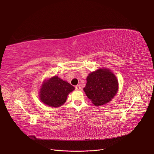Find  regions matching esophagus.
I'll return each instance as SVG.
<instances>
[{
    "label": "esophagus",
    "mask_w": 154,
    "mask_h": 154,
    "mask_svg": "<svg viewBox=\"0 0 154 154\" xmlns=\"http://www.w3.org/2000/svg\"><path fill=\"white\" fill-rule=\"evenodd\" d=\"M75 90H77V91H79V90H81V86H80V85H76V86H75Z\"/></svg>",
    "instance_id": "1"
}]
</instances>
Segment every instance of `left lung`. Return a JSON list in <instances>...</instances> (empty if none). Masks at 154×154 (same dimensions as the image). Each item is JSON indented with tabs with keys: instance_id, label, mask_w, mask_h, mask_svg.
I'll return each instance as SVG.
<instances>
[{
	"instance_id": "8db88e82",
	"label": "left lung",
	"mask_w": 154,
	"mask_h": 154,
	"mask_svg": "<svg viewBox=\"0 0 154 154\" xmlns=\"http://www.w3.org/2000/svg\"><path fill=\"white\" fill-rule=\"evenodd\" d=\"M118 89L116 77L106 68L99 69L89 73L83 89L87 97L95 106L109 103L116 95Z\"/></svg>"
}]
</instances>
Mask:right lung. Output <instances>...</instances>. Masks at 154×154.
<instances>
[{
    "instance_id": "add662e5",
    "label": "right lung",
    "mask_w": 154,
    "mask_h": 154,
    "mask_svg": "<svg viewBox=\"0 0 154 154\" xmlns=\"http://www.w3.org/2000/svg\"><path fill=\"white\" fill-rule=\"evenodd\" d=\"M75 87L58 76L52 77L44 81L40 91V99L43 103L51 107H60L67 100L69 93Z\"/></svg>"
}]
</instances>
